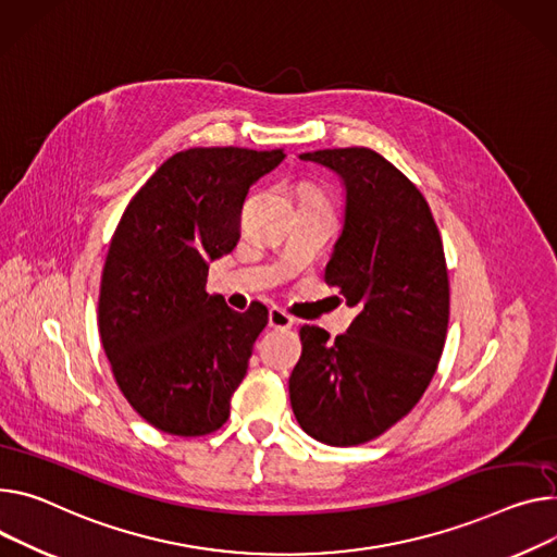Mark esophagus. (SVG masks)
I'll use <instances>...</instances> for the list:
<instances>
[{"label":"esophagus","mask_w":557,"mask_h":557,"mask_svg":"<svg viewBox=\"0 0 557 557\" xmlns=\"http://www.w3.org/2000/svg\"><path fill=\"white\" fill-rule=\"evenodd\" d=\"M268 323L270 327H276V330H287L294 325V317H289L287 312H283L281 308H272L270 314H268Z\"/></svg>","instance_id":"obj_1"}]
</instances>
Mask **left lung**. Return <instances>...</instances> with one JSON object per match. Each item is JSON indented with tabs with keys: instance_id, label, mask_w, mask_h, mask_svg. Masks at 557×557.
Returning <instances> with one entry per match:
<instances>
[{
	"instance_id": "1",
	"label": "left lung",
	"mask_w": 557,
	"mask_h": 557,
	"mask_svg": "<svg viewBox=\"0 0 557 557\" xmlns=\"http://www.w3.org/2000/svg\"><path fill=\"white\" fill-rule=\"evenodd\" d=\"M301 160L346 187L325 283L359 314L334 344L325 330L301 327L289 401L317 442L357 446L406 417L437 370L450 314L444 245L421 191L376 151L321 149Z\"/></svg>"
}]
</instances>
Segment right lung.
I'll return each instance as SVG.
<instances>
[{"mask_svg": "<svg viewBox=\"0 0 557 557\" xmlns=\"http://www.w3.org/2000/svg\"><path fill=\"white\" fill-rule=\"evenodd\" d=\"M283 149L194 147L164 160L126 205L102 270L98 325L126 401L153 428L209 435L227 421L268 308L209 294V263L240 238L247 189Z\"/></svg>", "mask_w": 557, "mask_h": 557, "instance_id": "obj_1", "label": "right lung"}]
</instances>
